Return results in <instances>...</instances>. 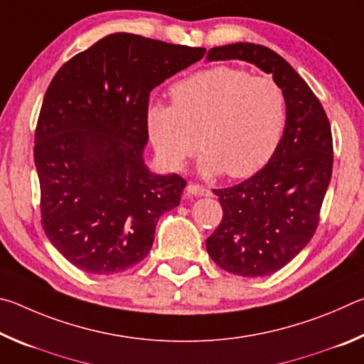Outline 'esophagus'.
I'll use <instances>...</instances> for the list:
<instances>
[{
	"label": "esophagus",
	"mask_w": 364,
	"mask_h": 364,
	"mask_svg": "<svg viewBox=\"0 0 364 364\" xmlns=\"http://www.w3.org/2000/svg\"><path fill=\"white\" fill-rule=\"evenodd\" d=\"M186 191H188V194L196 196V197H207V196H210V189L205 188V186H202V184H197V183H189Z\"/></svg>",
	"instance_id": "obj_1"
}]
</instances>
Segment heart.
I'll return each instance as SVG.
<instances>
[{
	"instance_id": "obj_1",
	"label": "heart",
	"mask_w": 364,
	"mask_h": 364,
	"mask_svg": "<svg viewBox=\"0 0 364 364\" xmlns=\"http://www.w3.org/2000/svg\"><path fill=\"white\" fill-rule=\"evenodd\" d=\"M171 100L173 106L151 102L146 110L154 151L170 170L181 168L200 146L202 173L250 176L273 157L286 130L287 102L279 83L237 67L197 72L171 86Z\"/></svg>"
}]
</instances>
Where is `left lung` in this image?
Segmentation results:
<instances>
[{
  "mask_svg": "<svg viewBox=\"0 0 364 364\" xmlns=\"http://www.w3.org/2000/svg\"><path fill=\"white\" fill-rule=\"evenodd\" d=\"M207 58L254 64L273 75L286 95L287 123L281 144L254 176L213 189L223 218L205 242L220 268L260 278L286 267L316 231L334 162L331 125L310 86L273 49L234 43L212 48Z\"/></svg>",
  "mask_w": 364,
  "mask_h": 364,
  "instance_id": "obj_1",
  "label": "left lung"
}]
</instances>
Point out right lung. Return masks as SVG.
<instances>
[{"label": "right lung", "mask_w": 364, "mask_h": 364, "mask_svg": "<svg viewBox=\"0 0 364 364\" xmlns=\"http://www.w3.org/2000/svg\"><path fill=\"white\" fill-rule=\"evenodd\" d=\"M133 33L104 36L60 67L35 130L41 225L73 267L127 271L149 255L164 212L180 205L186 180L144 165L151 91L204 58Z\"/></svg>", "instance_id": "right-lung-1"}]
</instances>
